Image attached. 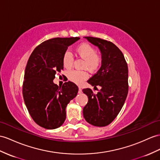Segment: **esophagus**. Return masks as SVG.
Returning a JSON list of instances; mask_svg holds the SVG:
<instances>
[{"label": "esophagus", "mask_w": 160, "mask_h": 160, "mask_svg": "<svg viewBox=\"0 0 160 160\" xmlns=\"http://www.w3.org/2000/svg\"><path fill=\"white\" fill-rule=\"evenodd\" d=\"M79 93H82V89H81V88H80V87H79Z\"/></svg>", "instance_id": "obj_1"}]
</instances>
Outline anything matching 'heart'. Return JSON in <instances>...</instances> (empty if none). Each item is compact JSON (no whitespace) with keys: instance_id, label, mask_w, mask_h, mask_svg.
Wrapping results in <instances>:
<instances>
[{"instance_id":"b5f03b06","label":"heart","mask_w":160,"mask_h":160,"mask_svg":"<svg viewBox=\"0 0 160 160\" xmlns=\"http://www.w3.org/2000/svg\"><path fill=\"white\" fill-rule=\"evenodd\" d=\"M75 53L77 55L84 60L83 67L90 71H98L102 63V56L96 52V49L91 45L83 42L76 47ZM72 53L67 51L62 57V64L64 67L69 69L72 67L73 63ZM68 79L77 84H81L89 77V74L85 71H71L68 73Z\"/></svg>"}]
</instances>
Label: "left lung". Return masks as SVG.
Returning a JSON list of instances; mask_svg holds the SVG:
<instances>
[{"instance_id": "1", "label": "left lung", "mask_w": 160, "mask_h": 160, "mask_svg": "<svg viewBox=\"0 0 160 160\" xmlns=\"http://www.w3.org/2000/svg\"><path fill=\"white\" fill-rule=\"evenodd\" d=\"M91 43L98 47L102 56L100 68L88 82L92 86H100L94 94L89 88L83 92L88 97L83 107L85 119L94 126H108L120 112L128 92V68L121 50L111 41L99 38L85 37Z\"/></svg>"}]
</instances>
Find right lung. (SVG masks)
Wrapping results in <instances>:
<instances>
[{
    "label": "right lung",
    "instance_id": "add662e5",
    "mask_svg": "<svg viewBox=\"0 0 160 160\" xmlns=\"http://www.w3.org/2000/svg\"><path fill=\"white\" fill-rule=\"evenodd\" d=\"M79 38L58 37L47 40L34 49L27 62L23 97L31 118L45 129H56L63 124L66 107L79 90L71 81L58 86L53 81L56 74L63 70L62 57L68 47Z\"/></svg>",
    "mask_w": 160,
    "mask_h": 160
}]
</instances>
